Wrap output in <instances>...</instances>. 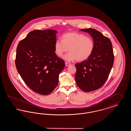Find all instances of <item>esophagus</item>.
<instances>
[{"label": "esophagus", "instance_id": "obj_1", "mask_svg": "<svg viewBox=\"0 0 131 131\" xmlns=\"http://www.w3.org/2000/svg\"><path fill=\"white\" fill-rule=\"evenodd\" d=\"M71 65V64L70 63H69L68 62H65V65L66 66H70Z\"/></svg>", "mask_w": 131, "mask_h": 131}]
</instances>
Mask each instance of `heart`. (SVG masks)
I'll list each match as a JSON object with an SVG mask.
<instances>
[{
	"mask_svg": "<svg viewBox=\"0 0 131 131\" xmlns=\"http://www.w3.org/2000/svg\"><path fill=\"white\" fill-rule=\"evenodd\" d=\"M94 47L92 38L79 33L68 32L63 35L61 41L56 40L54 49L56 54L59 57L69 50L68 53L63 57L67 61L75 59L78 61H83L92 55Z\"/></svg>",
	"mask_w": 131,
	"mask_h": 131,
	"instance_id": "1",
	"label": "heart"
}]
</instances>
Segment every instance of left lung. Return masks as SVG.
Masks as SVG:
<instances>
[{
    "label": "left lung",
    "instance_id": "8db88e82",
    "mask_svg": "<svg viewBox=\"0 0 131 131\" xmlns=\"http://www.w3.org/2000/svg\"><path fill=\"white\" fill-rule=\"evenodd\" d=\"M93 39L94 50L85 61L77 63L75 80L84 92H90L102 87L107 80L114 62L112 44L108 38L93 28L81 29Z\"/></svg>",
    "mask_w": 131,
    "mask_h": 131
}]
</instances>
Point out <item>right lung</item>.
Segmentation results:
<instances>
[{"instance_id": "add662e5", "label": "right lung", "mask_w": 131, "mask_h": 131, "mask_svg": "<svg viewBox=\"0 0 131 131\" xmlns=\"http://www.w3.org/2000/svg\"><path fill=\"white\" fill-rule=\"evenodd\" d=\"M57 31L35 30L29 32L18 45L15 64L25 84L36 93H51L58 83L65 62L54 49Z\"/></svg>"}]
</instances>
